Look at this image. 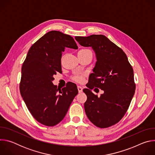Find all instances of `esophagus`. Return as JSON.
Segmentation results:
<instances>
[{"label":"esophagus","mask_w":155,"mask_h":155,"mask_svg":"<svg viewBox=\"0 0 155 155\" xmlns=\"http://www.w3.org/2000/svg\"><path fill=\"white\" fill-rule=\"evenodd\" d=\"M77 88H78V93H82V91H83V87H81V86H78V87H77Z\"/></svg>","instance_id":"esophagus-1"}]
</instances>
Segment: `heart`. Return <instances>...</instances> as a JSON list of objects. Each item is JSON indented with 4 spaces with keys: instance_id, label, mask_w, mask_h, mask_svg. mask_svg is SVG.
Returning <instances> with one entry per match:
<instances>
[{
    "instance_id": "b5f03b06",
    "label": "heart",
    "mask_w": 155,
    "mask_h": 155,
    "mask_svg": "<svg viewBox=\"0 0 155 155\" xmlns=\"http://www.w3.org/2000/svg\"><path fill=\"white\" fill-rule=\"evenodd\" d=\"M87 52H91L90 50L88 49H86V48H84V49H81L80 50L78 53H87ZM74 80H76L78 82H81L83 80V77L82 76H77L75 77H74Z\"/></svg>"
}]
</instances>
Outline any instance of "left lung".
<instances>
[{
  "label": "left lung",
  "mask_w": 155,
  "mask_h": 155,
  "mask_svg": "<svg viewBox=\"0 0 155 155\" xmlns=\"http://www.w3.org/2000/svg\"><path fill=\"white\" fill-rule=\"evenodd\" d=\"M83 47H91L97 61L93 73L83 91L87 96L84 104L90 121L100 128L112 126L124 117L134 96V71L125 53L103 35L75 37ZM100 88L104 93L98 97L91 91Z\"/></svg>",
  "instance_id": "obj_1"
}]
</instances>
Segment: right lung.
<instances>
[{
  "label": "right lung",
  "mask_w": 155,
  "mask_h": 155,
  "mask_svg": "<svg viewBox=\"0 0 155 155\" xmlns=\"http://www.w3.org/2000/svg\"><path fill=\"white\" fill-rule=\"evenodd\" d=\"M66 48L78 49L74 38L51 31L33 44L22 65L21 95L33 117L47 126L63 120L78 93L75 83L61 90L52 82L54 75L62 73V53Z\"/></svg>",
  "instance_id": "1"
}]
</instances>
